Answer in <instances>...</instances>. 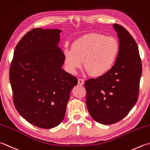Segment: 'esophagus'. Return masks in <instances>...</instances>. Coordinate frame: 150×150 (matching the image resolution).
Segmentation results:
<instances>
[{"instance_id": "34e87169", "label": "esophagus", "mask_w": 150, "mask_h": 150, "mask_svg": "<svg viewBox=\"0 0 150 150\" xmlns=\"http://www.w3.org/2000/svg\"><path fill=\"white\" fill-rule=\"evenodd\" d=\"M78 84L80 85H84V79H78Z\"/></svg>"}]
</instances>
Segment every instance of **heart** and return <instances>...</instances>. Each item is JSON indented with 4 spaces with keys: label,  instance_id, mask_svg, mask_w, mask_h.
<instances>
[{
    "label": "heart",
    "instance_id": "1",
    "mask_svg": "<svg viewBox=\"0 0 150 150\" xmlns=\"http://www.w3.org/2000/svg\"><path fill=\"white\" fill-rule=\"evenodd\" d=\"M120 45L113 37L91 33L73 42L71 48H65L63 56L65 69L74 74L83 64L86 71L94 77H102L115 67Z\"/></svg>",
    "mask_w": 150,
    "mask_h": 150
}]
</instances>
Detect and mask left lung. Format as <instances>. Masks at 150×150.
Listing matches in <instances>:
<instances>
[{
	"label": "left lung",
	"mask_w": 150,
	"mask_h": 150,
	"mask_svg": "<svg viewBox=\"0 0 150 150\" xmlns=\"http://www.w3.org/2000/svg\"><path fill=\"white\" fill-rule=\"evenodd\" d=\"M120 51L108 74L85 82L88 111L93 120L109 125L121 120L138 100L142 63L137 44L123 26L113 24Z\"/></svg>",
	"instance_id": "8db88e82"
}]
</instances>
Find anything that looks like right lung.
I'll return each mask as SVG.
<instances>
[{
	"instance_id": "obj_1",
	"label": "right lung",
	"mask_w": 150,
	"mask_h": 150,
	"mask_svg": "<svg viewBox=\"0 0 150 150\" xmlns=\"http://www.w3.org/2000/svg\"><path fill=\"white\" fill-rule=\"evenodd\" d=\"M58 29L34 28L18 42L10 69L15 108L36 127L50 129L65 117L78 79L62 69Z\"/></svg>"
}]
</instances>
